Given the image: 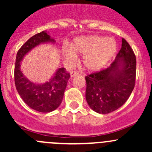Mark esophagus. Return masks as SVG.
<instances>
[{"label": "esophagus", "mask_w": 152, "mask_h": 152, "mask_svg": "<svg viewBox=\"0 0 152 152\" xmlns=\"http://www.w3.org/2000/svg\"><path fill=\"white\" fill-rule=\"evenodd\" d=\"M79 73H78V72H76V71L70 72V76H71V77H74V76H77V75H79Z\"/></svg>", "instance_id": "obj_1"}]
</instances>
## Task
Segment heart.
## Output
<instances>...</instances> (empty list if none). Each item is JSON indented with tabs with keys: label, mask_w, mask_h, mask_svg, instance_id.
<instances>
[{
	"label": "heart",
	"mask_w": 152,
	"mask_h": 152,
	"mask_svg": "<svg viewBox=\"0 0 152 152\" xmlns=\"http://www.w3.org/2000/svg\"><path fill=\"white\" fill-rule=\"evenodd\" d=\"M118 44L113 37L100 35H88L76 38L70 47L62 48L65 59L72 62L76 53L83 54L82 64L89 71H97L103 68L117 51Z\"/></svg>",
	"instance_id": "b5f03b06"
}]
</instances>
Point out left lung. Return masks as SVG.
Here are the masks:
<instances>
[{
  "label": "left lung",
  "mask_w": 152,
  "mask_h": 152,
  "mask_svg": "<svg viewBox=\"0 0 152 152\" xmlns=\"http://www.w3.org/2000/svg\"><path fill=\"white\" fill-rule=\"evenodd\" d=\"M136 57L122 39L121 48L110 66L85 77L86 100L93 111L107 114L124 104L135 84Z\"/></svg>",
  "instance_id": "left-lung-1"
}]
</instances>
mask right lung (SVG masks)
<instances>
[{
    "mask_svg": "<svg viewBox=\"0 0 152 152\" xmlns=\"http://www.w3.org/2000/svg\"><path fill=\"white\" fill-rule=\"evenodd\" d=\"M48 42L54 44L55 40L46 31L31 37L17 53L15 67V83L18 93L29 107L40 113H50L59 107L70 79V73L64 67L57 69L53 76L42 84L31 82L22 73L20 62L24 56L34 48Z\"/></svg>",
    "mask_w": 152,
    "mask_h": 152,
    "instance_id": "right-lung-1",
    "label": "right lung"
}]
</instances>
